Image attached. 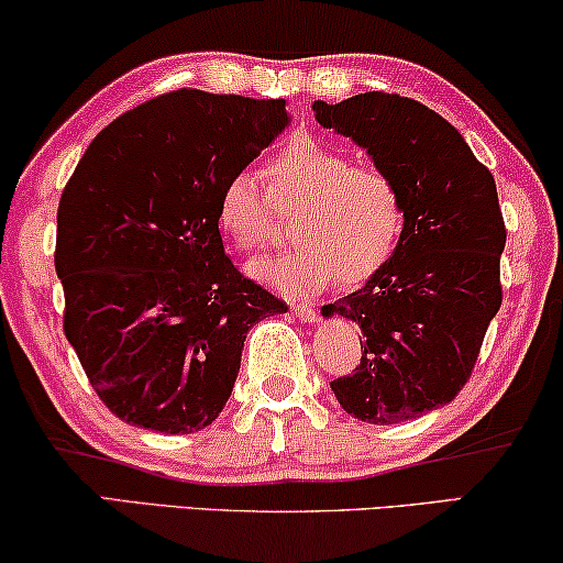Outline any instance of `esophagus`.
<instances>
[{"label": "esophagus", "instance_id": "obj_1", "mask_svg": "<svg viewBox=\"0 0 563 563\" xmlns=\"http://www.w3.org/2000/svg\"><path fill=\"white\" fill-rule=\"evenodd\" d=\"M292 313H296V319H300L303 323H316V321H319V311H316L313 306L298 303V306H292Z\"/></svg>", "mask_w": 563, "mask_h": 563}]
</instances>
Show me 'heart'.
<instances>
[{
	"instance_id": "obj_1",
	"label": "heart",
	"mask_w": 563,
	"mask_h": 563,
	"mask_svg": "<svg viewBox=\"0 0 563 563\" xmlns=\"http://www.w3.org/2000/svg\"><path fill=\"white\" fill-rule=\"evenodd\" d=\"M275 194L296 201L290 247L252 260V278L292 296L357 285L383 271L406 234V199L385 170L354 165L344 150L292 134L267 161ZM219 224L242 250L263 247L271 211L255 173L236 170L219 194Z\"/></svg>"
}]
</instances>
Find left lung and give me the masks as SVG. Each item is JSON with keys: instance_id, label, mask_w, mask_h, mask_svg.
Returning a JSON list of instances; mask_svg holds the SVG:
<instances>
[{"instance_id": "obj_1", "label": "left lung", "mask_w": 563, "mask_h": 563, "mask_svg": "<svg viewBox=\"0 0 563 563\" xmlns=\"http://www.w3.org/2000/svg\"><path fill=\"white\" fill-rule=\"evenodd\" d=\"M313 112L367 150L408 213L390 263L321 308L362 329V360L331 390L357 421H410L456 398L500 311L508 232L495 178L462 134L416 99L367 91L339 104L313 101Z\"/></svg>"}]
</instances>
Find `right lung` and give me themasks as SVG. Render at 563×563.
<instances>
[{"label":"right lung","mask_w":563,"mask_h":563,"mask_svg":"<svg viewBox=\"0 0 563 563\" xmlns=\"http://www.w3.org/2000/svg\"><path fill=\"white\" fill-rule=\"evenodd\" d=\"M288 122L283 99L163 93L104 126L63 188V331L124 423L194 433L217 421L250 327L288 308L236 271L219 234L224 180Z\"/></svg>","instance_id":"right-lung-1"}]
</instances>
